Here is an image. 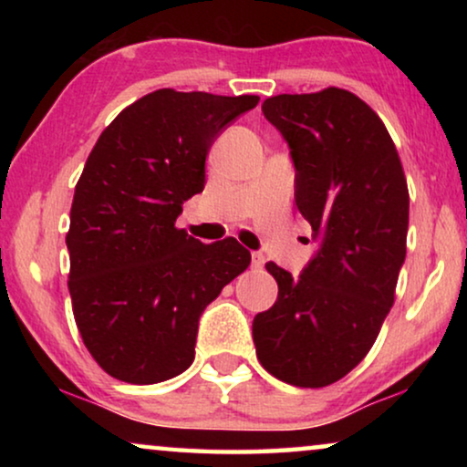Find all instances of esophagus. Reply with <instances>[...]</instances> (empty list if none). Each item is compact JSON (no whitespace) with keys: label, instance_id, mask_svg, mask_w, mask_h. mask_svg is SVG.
I'll return each instance as SVG.
<instances>
[{"label":"esophagus","instance_id":"1","mask_svg":"<svg viewBox=\"0 0 467 467\" xmlns=\"http://www.w3.org/2000/svg\"><path fill=\"white\" fill-rule=\"evenodd\" d=\"M251 265H253V270H261V267L265 265V257L261 253H253L251 254Z\"/></svg>","mask_w":467,"mask_h":467}]
</instances>
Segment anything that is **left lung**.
I'll return each mask as SVG.
<instances>
[{"mask_svg":"<svg viewBox=\"0 0 467 467\" xmlns=\"http://www.w3.org/2000/svg\"><path fill=\"white\" fill-rule=\"evenodd\" d=\"M296 165V203L317 253L299 276L265 264L278 297L253 321L267 372L327 387L359 366L393 306L406 259V176L387 127L344 88L276 95L261 106Z\"/></svg>","mask_w":467,"mask_h":467,"instance_id":"1","label":"left lung"}]
</instances>
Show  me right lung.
I'll return each instance as SVG.
<instances>
[{
	"label": "right lung",
	"instance_id": "1",
	"mask_svg": "<svg viewBox=\"0 0 467 467\" xmlns=\"http://www.w3.org/2000/svg\"><path fill=\"white\" fill-rule=\"evenodd\" d=\"M257 104V95L159 88L93 146L69 213L67 286L82 342L114 379L155 385L182 374L202 312L251 264L234 238L202 244L174 223L203 191L210 146Z\"/></svg>",
	"mask_w": 467,
	"mask_h": 467
}]
</instances>
